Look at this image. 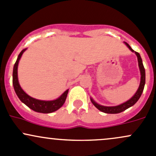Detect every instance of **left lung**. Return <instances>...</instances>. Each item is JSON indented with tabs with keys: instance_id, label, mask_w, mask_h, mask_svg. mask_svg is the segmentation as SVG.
Wrapping results in <instances>:
<instances>
[{
	"instance_id": "obj_1",
	"label": "left lung",
	"mask_w": 156,
	"mask_h": 156,
	"mask_svg": "<svg viewBox=\"0 0 156 156\" xmlns=\"http://www.w3.org/2000/svg\"><path fill=\"white\" fill-rule=\"evenodd\" d=\"M125 45L128 47L130 51H132V52H134L136 55H137V61H138V66L139 69H140V85H139V87L137 89V92L134 93V95L130 99H129L128 101H126V102L122 103V104L119 105L117 106H103L101 105L98 104L97 102L94 101L92 98L90 97V101L93 104V105L95 106L97 109H99V111H101V112L106 113V114H119V113L122 112L125 110L128 109L129 108L133 106L138 99H140V96H141L142 93H143L144 85H145V81H146V74H145V69H144V66L143 65V61H142V59L140 57V54L137 53V52L134 51L130 47V45L128 43L124 42Z\"/></svg>"
}]
</instances>
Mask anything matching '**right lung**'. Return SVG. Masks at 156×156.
<instances>
[{
  "label": "right lung",
  "mask_w": 156,
  "mask_h": 156,
  "mask_svg": "<svg viewBox=\"0 0 156 156\" xmlns=\"http://www.w3.org/2000/svg\"><path fill=\"white\" fill-rule=\"evenodd\" d=\"M27 50V48L23 49L20 54L18 56L14 67H13L12 72V84L14 87L15 92L16 95L21 100L22 102L24 105L32 109L33 111L38 113H42V114H49L54 111H56L59 108H60L64 104L66 99L67 94H68L69 90H66L60 97L55 100H51V101H45V100H39L34 99L31 96L27 95L21 87L19 82V78H18V66H19V60L22 57L23 53Z\"/></svg>",
  "instance_id": "right-lung-1"
}]
</instances>
